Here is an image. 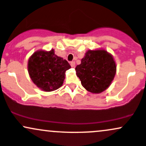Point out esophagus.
Returning <instances> with one entry per match:
<instances>
[{
	"mask_svg": "<svg viewBox=\"0 0 146 146\" xmlns=\"http://www.w3.org/2000/svg\"><path fill=\"white\" fill-rule=\"evenodd\" d=\"M70 65H71L72 67H74V66H75L74 61H72V62H70Z\"/></svg>",
	"mask_w": 146,
	"mask_h": 146,
	"instance_id": "esophagus-1",
	"label": "esophagus"
}]
</instances>
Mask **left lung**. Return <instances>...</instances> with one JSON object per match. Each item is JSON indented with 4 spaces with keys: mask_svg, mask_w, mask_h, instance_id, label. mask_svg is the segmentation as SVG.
<instances>
[{
    "mask_svg": "<svg viewBox=\"0 0 146 146\" xmlns=\"http://www.w3.org/2000/svg\"><path fill=\"white\" fill-rule=\"evenodd\" d=\"M75 70L83 87L92 93H100L111 85L116 65L112 55L105 50H88Z\"/></svg>",
    "mask_w": 146,
    "mask_h": 146,
    "instance_id": "1",
    "label": "left lung"
}]
</instances>
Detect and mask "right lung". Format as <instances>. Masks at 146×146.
I'll use <instances>...</instances> for the list:
<instances>
[{"mask_svg": "<svg viewBox=\"0 0 146 146\" xmlns=\"http://www.w3.org/2000/svg\"><path fill=\"white\" fill-rule=\"evenodd\" d=\"M70 68L68 62L56 56L54 49L37 51L28 62V71L33 82L41 90L47 92L62 86L65 72Z\"/></svg>", "mask_w": 146, "mask_h": 146, "instance_id": "1", "label": "right lung"}]
</instances>
